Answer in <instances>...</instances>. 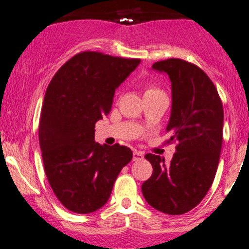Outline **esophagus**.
Returning <instances> with one entry per match:
<instances>
[{
	"label": "esophagus",
	"instance_id": "34e87169",
	"mask_svg": "<svg viewBox=\"0 0 249 249\" xmlns=\"http://www.w3.org/2000/svg\"><path fill=\"white\" fill-rule=\"evenodd\" d=\"M143 158H144L143 153L139 152V150H134V153H133V161L142 160V159H143Z\"/></svg>",
	"mask_w": 249,
	"mask_h": 249
}]
</instances>
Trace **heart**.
Returning a JSON list of instances; mask_svg holds the SVG:
<instances>
[{"mask_svg": "<svg viewBox=\"0 0 249 249\" xmlns=\"http://www.w3.org/2000/svg\"><path fill=\"white\" fill-rule=\"evenodd\" d=\"M153 91H159L158 89H155V88H148L147 90H146V93H153ZM144 93V94H146Z\"/></svg>", "mask_w": 249, "mask_h": 249, "instance_id": "b5f03b06", "label": "heart"}]
</instances>
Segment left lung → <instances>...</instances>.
Listing matches in <instances>:
<instances>
[{"label":"left lung","mask_w":249,"mask_h":249,"mask_svg":"<svg viewBox=\"0 0 249 249\" xmlns=\"http://www.w3.org/2000/svg\"><path fill=\"white\" fill-rule=\"evenodd\" d=\"M154 71L168 75L172 109L167 132L178 141L169 163L154 154L144 158L153 174L142 194L153 208L169 215L185 214L206 196L216 174L222 146L223 108L216 88L199 67L180 58L155 62Z\"/></svg>","instance_id":"obj_1"}]
</instances>
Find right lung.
Listing matches in <instances>:
<instances>
[{
    "mask_svg": "<svg viewBox=\"0 0 249 249\" xmlns=\"http://www.w3.org/2000/svg\"><path fill=\"white\" fill-rule=\"evenodd\" d=\"M141 60L96 52L75 55L50 81L38 139L53 192L69 211L88 214L106 205L130 148L95 142V124L111 110L114 94Z\"/></svg>",
    "mask_w": 249,
    "mask_h": 249,
    "instance_id": "right-lung-1",
    "label": "right lung"
}]
</instances>
